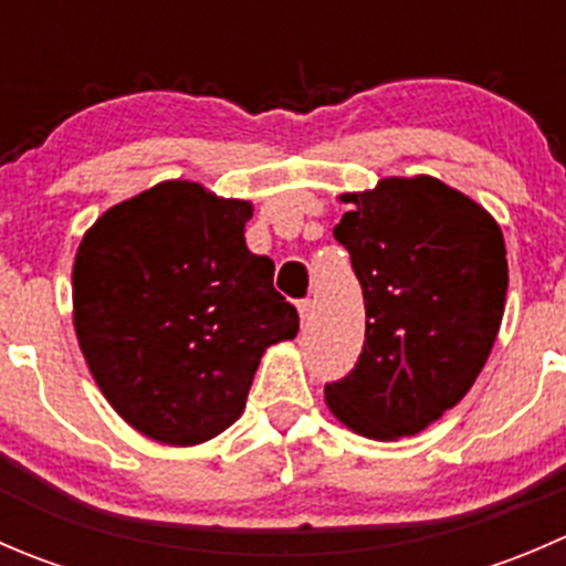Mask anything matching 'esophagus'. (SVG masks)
Wrapping results in <instances>:
<instances>
[{
  "label": "esophagus",
  "instance_id": "34e87169",
  "mask_svg": "<svg viewBox=\"0 0 566 566\" xmlns=\"http://www.w3.org/2000/svg\"><path fill=\"white\" fill-rule=\"evenodd\" d=\"M298 312H301V323H310V319H312V315H315V301H312V298H304V301H301V304H298Z\"/></svg>",
  "mask_w": 566,
  "mask_h": 566
}]
</instances>
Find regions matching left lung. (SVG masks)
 Returning a JSON list of instances; mask_svg holds the SVG:
<instances>
[{
    "label": "left lung",
    "instance_id": "obj_1",
    "mask_svg": "<svg viewBox=\"0 0 566 566\" xmlns=\"http://www.w3.org/2000/svg\"><path fill=\"white\" fill-rule=\"evenodd\" d=\"M345 202L334 238L350 251L367 331L325 402L350 430L397 441L441 419L482 373L510 284L504 235L436 177H389Z\"/></svg>",
    "mask_w": 566,
    "mask_h": 566
}]
</instances>
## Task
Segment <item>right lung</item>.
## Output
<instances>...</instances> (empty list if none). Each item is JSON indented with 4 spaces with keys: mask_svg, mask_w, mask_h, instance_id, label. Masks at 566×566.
Here are the masks:
<instances>
[{
    "mask_svg": "<svg viewBox=\"0 0 566 566\" xmlns=\"http://www.w3.org/2000/svg\"><path fill=\"white\" fill-rule=\"evenodd\" d=\"M251 205L167 180L106 210L73 265V325L95 384L134 430L169 447L224 432L265 347L298 334L251 254Z\"/></svg>",
    "mask_w": 566,
    "mask_h": 566,
    "instance_id": "1",
    "label": "right lung"
}]
</instances>
